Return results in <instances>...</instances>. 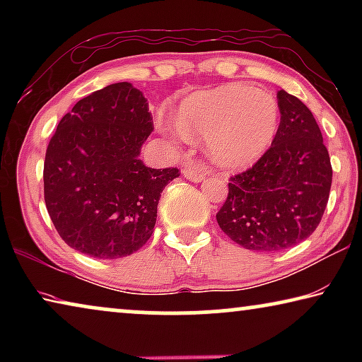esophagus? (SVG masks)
Returning a JSON list of instances; mask_svg holds the SVG:
<instances>
[{
  "label": "esophagus",
  "mask_w": 362,
  "mask_h": 362,
  "mask_svg": "<svg viewBox=\"0 0 362 362\" xmlns=\"http://www.w3.org/2000/svg\"><path fill=\"white\" fill-rule=\"evenodd\" d=\"M182 174L185 179L192 180V182H203L204 177H206V173L204 169L198 166V164H187L185 168H183Z\"/></svg>",
  "instance_id": "34e87169"
}]
</instances>
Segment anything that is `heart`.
<instances>
[{"mask_svg":"<svg viewBox=\"0 0 362 362\" xmlns=\"http://www.w3.org/2000/svg\"><path fill=\"white\" fill-rule=\"evenodd\" d=\"M279 119V103L267 90L223 84L185 97L163 129L180 139L204 137L216 166L243 169L269 148Z\"/></svg>","mask_w":362,"mask_h":362,"instance_id":"obj_1","label":"heart"}]
</instances>
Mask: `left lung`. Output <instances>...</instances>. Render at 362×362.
Listing matches in <instances>:
<instances>
[{
  "mask_svg": "<svg viewBox=\"0 0 362 362\" xmlns=\"http://www.w3.org/2000/svg\"><path fill=\"white\" fill-rule=\"evenodd\" d=\"M281 122L269 150L231 177L217 223L250 250H283L308 238L326 211L332 166L308 107L278 90Z\"/></svg>",
  "mask_w": 362,
  "mask_h": 362,
  "instance_id": "8db88e82",
  "label": "left lung"
}]
</instances>
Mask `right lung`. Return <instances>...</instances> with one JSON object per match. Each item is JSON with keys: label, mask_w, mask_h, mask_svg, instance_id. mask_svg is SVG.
<instances>
[{"label": "right lung", "mask_w": 362, "mask_h": 362, "mask_svg": "<svg viewBox=\"0 0 362 362\" xmlns=\"http://www.w3.org/2000/svg\"><path fill=\"white\" fill-rule=\"evenodd\" d=\"M153 131L144 94L116 83L60 119L45 159V201L60 238L95 259H119L150 240L164 187L179 169H151L140 150Z\"/></svg>", "instance_id": "obj_1"}]
</instances>
